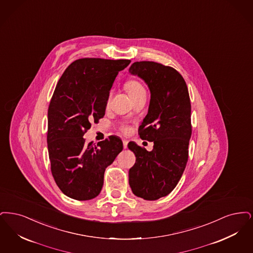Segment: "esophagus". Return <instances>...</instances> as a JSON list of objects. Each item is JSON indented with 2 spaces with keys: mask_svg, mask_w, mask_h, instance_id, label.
Instances as JSON below:
<instances>
[{
  "mask_svg": "<svg viewBox=\"0 0 253 253\" xmlns=\"http://www.w3.org/2000/svg\"><path fill=\"white\" fill-rule=\"evenodd\" d=\"M127 143H128V142H127L126 140H124V141H123V145H124V148H125V149L127 148Z\"/></svg>",
  "mask_w": 253,
  "mask_h": 253,
  "instance_id": "esophagus-1",
  "label": "esophagus"
}]
</instances>
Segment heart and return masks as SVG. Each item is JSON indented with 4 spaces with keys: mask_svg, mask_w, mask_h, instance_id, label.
<instances>
[{
    "mask_svg": "<svg viewBox=\"0 0 253 253\" xmlns=\"http://www.w3.org/2000/svg\"><path fill=\"white\" fill-rule=\"evenodd\" d=\"M125 86H126V90H127L128 94L130 95V97L135 96L136 94H138V93H140V92L145 91V89L143 88V85H142L139 81L134 80V79L126 81V83ZM122 130L124 132H128L129 131V127L126 126H122Z\"/></svg>",
    "mask_w": 253,
    "mask_h": 253,
    "instance_id": "heart-1",
    "label": "heart"
}]
</instances>
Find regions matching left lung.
<instances>
[{"label":"left lung","instance_id":"8db88e82","mask_svg":"<svg viewBox=\"0 0 253 253\" xmlns=\"http://www.w3.org/2000/svg\"><path fill=\"white\" fill-rule=\"evenodd\" d=\"M129 73L142 78L150 89L148 112L139 135L154 143L151 151L134 142L127 144L136 157L128 173L129 185L135 196L156 200L174 190L186 167L192 135L189 91L183 77L172 67L137 61Z\"/></svg>","mask_w":253,"mask_h":253}]
</instances>
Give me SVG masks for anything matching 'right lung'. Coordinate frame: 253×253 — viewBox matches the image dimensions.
<instances>
[{"mask_svg": "<svg viewBox=\"0 0 253 253\" xmlns=\"http://www.w3.org/2000/svg\"><path fill=\"white\" fill-rule=\"evenodd\" d=\"M128 59L80 58L59 78L48 109L47 144L55 183L69 198H96L104 173L123 150L122 140L110 136L85 143L84 134L105 115L110 90Z\"/></svg>", "mask_w": 253, "mask_h": 253, "instance_id": "right-lung-1", "label": "right lung"}]
</instances>
